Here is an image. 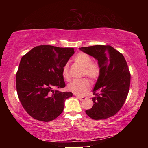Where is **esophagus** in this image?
Returning <instances> with one entry per match:
<instances>
[{
	"label": "esophagus",
	"instance_id": "34e87169",
	"mask_svg": "<svg viewBox=\"0 0 148 148\" xmlns=\"http://www.w3.org/2000/svg\"><path fill=\"white\" fill-rule=\"evenodd\" d=\"M76 96L77 99L80 100V101H84V100L86 99V97H79V96H77V95H76Z\"/></svg>",
	"mask_w": 148,
	"mask_h": 148
}]
</instances>
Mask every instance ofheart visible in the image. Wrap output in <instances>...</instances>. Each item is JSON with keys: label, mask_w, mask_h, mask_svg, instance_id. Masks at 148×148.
Wrapping results in <instances>:
<instances>
[{"label": "heart", "mask_w": 148, "mask_h": 148, "mask_svg": "<svg viewBox=\"0 0 148 148\" xmlns=\"http://www.w3.org/2000/svg\"><path fill=\"white\" fill-rule=\"evenodd\" d=\"M76 63L84 68L82 76H87L91 82H97L101 76V67L99 62L92 61L91 57L84 52L77 53L74 57ZM62 76L66 81H70L71 77L70 74L69 65L65 64L62 69ZM91 84L89 80L84 78L80 80H74L68 85V89L75 95L84 96L89 91Z\"/></svg>", "instance_id": "obj_1"}]
</instances>
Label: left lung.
Returning a JSON list of instances; mask_svg holds the SVG:
<instances>
[{"instance_id":"obj_1","label":"left lung","mask_w":148,"mask_h":148,"mask_svg":"<svg viewBox=\"0 0 148 148\" xmlns=\"http://www.w3.org/2000/svg\"><path fill=\"white\" fill-rule=\"evenodd\" d=\"M79 49L98 60L101 73L93 89V106L86 113L96 120L114 116L123 106L129 93L131 74L123 54L109 45Z\"/></svg>"}]
</instances>
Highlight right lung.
Segmentation results:
<instances>
[{"label": "right lung", "mask_w": 148, "mask_h": 148, "mask_svg": "<svg viewBox=\"0 0 148 148\" xmlns=\"http://www.w3.org/2000/svg\"><path fill=\"white\" fill-rule=\"evenodd\" d=\"M72 47L41 45L22 57L16 73V89L23 108L34 119L50 121L57 118L71 92L53 91L65 87L62 69L72 55Z\"/></svg>", "instance_id": "1"}]
</instances>
